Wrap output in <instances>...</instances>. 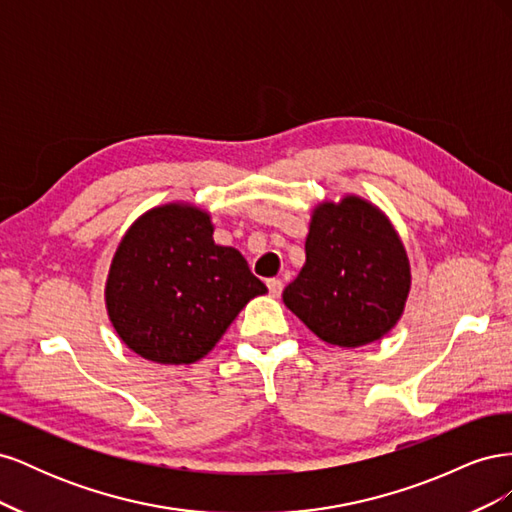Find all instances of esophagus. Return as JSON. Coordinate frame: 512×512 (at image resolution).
I'll list each match as a JSON object with an SVG mask.
<instances>
[{
	"instance_id": "34e87169",
	"label": "esophagus",
	"mask_w": 512,
	"mask_h": 512,
	"mask_svg": "<svg viewBox=\"0 0 512 512\" xmlns=\"http://www.w3.org/2000/svg\"><path fill=\"white\" fill-rule=\"evenodd\" d=\"M267 288L271 292V297H280L282 292V280H277V277H271V280H267Z\"/></svg>"
}]
</instances>
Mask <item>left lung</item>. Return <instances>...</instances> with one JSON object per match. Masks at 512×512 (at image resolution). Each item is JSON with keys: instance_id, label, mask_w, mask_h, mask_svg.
Masks as SVG:
<instances>
[{"instance_id": "1", "label": "left lung", "mask_w": 512, "mask_h": 512, "mask_svg": "<svg viewBox=\"0 0 512 512\" xmlns=\"http://www.w3.org/2000/svg\"><path fill=\"white\" fill-rule=\"evenodd\" d=\"M410 284L406 247L389 218L369 200L348 194L339 203L316 205L305 265L282 299L322 342L359 348L395 327Z\"/></svg>"}]
</instances>
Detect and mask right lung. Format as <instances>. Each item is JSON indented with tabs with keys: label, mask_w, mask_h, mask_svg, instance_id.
Here are the masks:
<instances>
[{
	"label": "right lung",
	"mask_w": 512,
	"mask_h": 512,
	"mask_svg": "<svg viewBox=\"0 0 512 512\" xmlns=\"http://www.w3.org/2000/svg\"><path fill=\"white\" fill-rule=\"evenodd\" d=\"M265 292L239 250L213 241L207 211L168 203L143 213L123 235L104 299L132 352L160 365H190Z\"/></svg>",
	"instance_id": "obj_1"
}]
</instances>
